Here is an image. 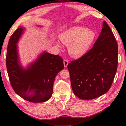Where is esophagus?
<instances>
[{
	"label": "esophagus",
	"instance_id": "34e87169",
	"mask_svg": "<svg viewBox=\"0 0 126 126\" xmlns=\"http://www.w3.org/2000/svg\"><path fill=\"white\" fill-rule=\"evenodd\" d=\"M68 63H69V61H67L66 59L63 60V65H64L65 67H67V65H68Z\"/></svg>",
	"mask_w": 126,
	"mask_h": 126
}]
</instances>
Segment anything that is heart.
Listing matches in <instances>:
<instances>
[{
	"instance_id": "obj_1",
	"label": "heart",
	"mask_w": 126,
	"mask_h": 126,
	"mask_svg": "<svg viewBox=\"0 0 126 126\" xmlns=\"http://www.w3.org/2000/svg\"><path fill=\"white\" fill-rule=\"evenodd\" d=\"M96 37L94 31L86 27L76 26L70 28L60 35V39L68 45V52L72 57H80L86 53Z\"/></svg>"
}]
</instances>
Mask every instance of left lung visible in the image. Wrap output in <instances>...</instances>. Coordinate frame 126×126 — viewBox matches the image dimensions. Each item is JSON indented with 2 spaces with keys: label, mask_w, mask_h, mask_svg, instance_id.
I'll use <instances>...</instances> for the list:
<instances>
[{
  "label": "left lung",
  "mask_w": 126,
  "mask_h": 126,
  "mask_svg": "<svg viewBox=\"0 0 126 126\" xmlns=\"http://www.w3.org/2000/svg\"><path fill=\"white\" fill-rule=\"evenodd\" d=\"M118 44L107 23L93 47L67 65L74 94L81 99H93L108 92L118 67Z\"/></svg>",
  "instance_id": "8db88e82"
}]
</instances>
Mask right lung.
Masks as SVG:
<instances>
[{"instance_id":"add662e5","label":"right lung","mask_w":126,"mask_h":126,"mask_svg":"<svg viewBox=\"0 0 126 126\" xmlns=\"http://www.w3.org/2000/svg\"><path fill=\"white\" fill-rule=\"evenodd\" d=\"M23 31L18 28L9 40L6 56L9 79L14 90L24 99L44 102L52 96L56 76L64 67L63 60L59 55L44 52L29 68L23 69L19 63L16 45Z\"/></svg>"}]
</instances>
